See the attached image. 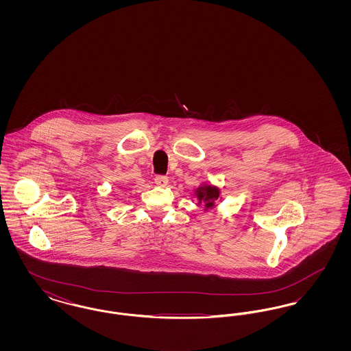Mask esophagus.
<instances>
[{
	"instance_id": "obj_1",
	"label": "esophagus",
	"mask_w": 351,
	"mask_h": 351,
	"mask_svg": "<svg viewBox=\"0 0 351 351\" xmlns=\"http://www.w3.org/2000/svg\"><path fill=\"white\" fill-rule=\"evenodd\" d=\"M155 184L156 185H159V186H166L168 184V178L167 176H163V175H158V176H155Z\"/></svg>"
}]
</instances>
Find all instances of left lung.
I'll use <instances>...</instances> for the list:
<instances>
[{
    "instance_id": "8db88e82",
    "label": "left lung",
    "mask_w": 351,
    "mask_h": 351,
    "mask_svg": "<svg viewBox=\"0 0 351 351\" xmlns=\"http://www.w3.org/2000/svg\"><path fill=\"white\" fill-rule=\"evenodd\" d=\"M195 193L199 199V204L204 202L205 209H212L215 206V200L219 197V189L212 185H201Z\"/></svg>"
}]
</instances>
